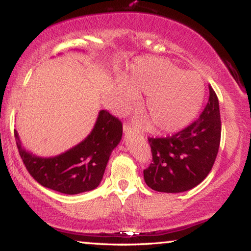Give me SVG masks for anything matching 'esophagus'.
I'll list each match as a JSON object with an SVG mask.
<instances>
[{"label":"esophagus","mask_w":251,"mask_h":251,"mask_svg":"<svg viewBox=\"0 0 251 251\" xmlns=\"http://www.w3.org/2000/svg\"><path fill=\"white\" fill-rule=\"evenodd\" d=\"M123 131H125L126 135H129V133H136V135H139V130L133 128L131 126V125H129V123H125V126H123Z\"/></svg>","instance_id":"1"}]
</instances>
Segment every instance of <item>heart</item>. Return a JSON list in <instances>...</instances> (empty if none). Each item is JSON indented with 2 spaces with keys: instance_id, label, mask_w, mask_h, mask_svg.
Here are the masks:
<instances>
[{
  "instance_id": "b5f03b06",
  "label": "heart",
  "mask_w": 251,
  "mask_h": 251,
  "mask_svg": "<svg viewBox=\"0 0 251 251\" xmlns=\"http://www.w3.org/2000/svg\"><path fill=\"white\" fill-rule=\"evenodd\" d=\"M147 95L145 109L157 131H175L186 125L200 107L203 82L195 73L183 71L161 59H143L125 80L121 97L125 105ZM145 121V119H143Z\"/></svg>"
}]
</instances>
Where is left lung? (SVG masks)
I'll return each instance as SVG.
<instances>
[{
	"label": "left lung",
	"mask_w": 251,
	"mask_h": 251,
	"mask_svg": "<svg viewBox=\"0 0 251 251\" xmlns=\"http://www.w3.org/2000/svg\"><path fill=\"white\" fill-rule=\"evenodd\" d=\"M218 98L209 85V99L199 119L173 136L151 138L152 163L144 170L147 186L180 193L201 183L214 166L221 144Z\"/></svg>",
	"instance_id": "obj_1"
}]
</instances>
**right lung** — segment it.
Segmentation results:
<instances>
[{
	"instance_id": "obj_1",
	"label": "right lung",
	"mask_w": 251,
	"mask_h": 251,
	"mask_svg": "<svg viewBox=\"0 0 251 251\" xmlns=\"http://www.w3.org/2000/svg\"><path fill=\"white\" fill-rule=\"evenodd\" d=\"M15 137L27 171L42 186L64 194H78L100 184L112 151L122 137V122L108 111L99 112L90 135L73 149L54 157H39L22 147Z\"/></svg>"
}]
</instances>
